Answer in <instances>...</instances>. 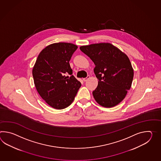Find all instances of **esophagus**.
Listing matches in <instances>:
<instances>
[{
    "label": "esophagus",
    "instance_id": "1",
    "mask_svg": "<svg viewBox=\"0 0 161 161\" xmlns=\"http://www.w3.org/2000/svg\"><path fill=\"white\" fill-rule=\"evenodd\" d=\"M89 78H90V76H89V75H88L86 77L84 78V79H83V81H87Z\"/></svg>",
    "mask_w": 161,
    "mask_h": 161
}]
</instances>
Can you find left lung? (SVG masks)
I'll return each instance as SVG.
<instances>
[{"mask_svg": "<svg viewBox=\"0 0 161 161\" xmlns=\"http://www.w3.org/2000/svg\"><path fill=\"white\" fill-rule=\"evenodd\" d=\"M93 61L98 81L92 92L97 103L104 107L117 105L125 98L133 78V70L126 54L110 43H98L80 47Z\"/></svg>", "mask_w": 161, "mask_h": 161, "instance_id": "left-lung-1", "label": "left lung"}]
</instances>
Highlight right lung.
I'll return each instance as SVG.
<instances>
[{
	"mask_svg": "<svg viewBox=\"0 0 161 161\" xmlns=\"http://www.w3.org/2000/svg\"><path fill=\"white\" fill-rule=\"evenodd\" d=\"M78 47L57 43L43 49L37 58L32 75L36 89L47 103L61 110L70 106L81 86L72 75L69 61Z\"/></svg>",
	"mask_w": 161,
	"mask_h": 161,
	"instance_id": "1",
	"label": "right lung"
}]
</instances>
